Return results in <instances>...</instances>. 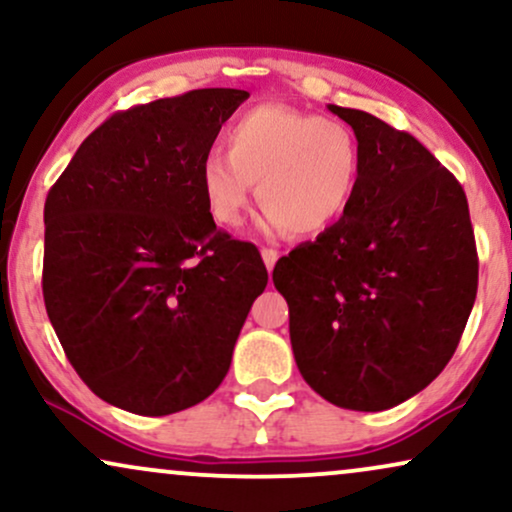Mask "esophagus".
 <instances>
[{"label": "esophagus", "mask_w": 512, "mask_h": 512, "mask_svg": "<svg viewBox=\"0 0 512 512\" xmlns=\"http://www.w3.org/2000/svg\"><path fill=\"white\" fill-rule=\"evenodd\" d=\"M262 260H264V267L271 271L278 260V252L274 248H262Z\"/></svg>", "instance_id": "34e87169"}]
</instances>
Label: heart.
<instances>
[{
	"label": "heart",
	"mask_w": 512,
	"mask_h": 512,
	"mask_svg": "<svg viewBox=\"0 0 512 512\" xmlns=\"http://www.w3.org/2000/svg\"><path fill=\"white\" fill-rule=\"evenodd\" d=\"M226 155L210 151L198 165L205 208L236 229L257 184L262 226L316 236L338 222L357 196L361 148L345 122L283 103L243 111L224 132Z\"/></svg>",
	"instance_id": "obj_1"
}]
</instances>
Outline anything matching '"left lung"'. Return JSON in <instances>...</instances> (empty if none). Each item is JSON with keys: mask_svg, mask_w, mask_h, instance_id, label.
Returning a JSON list of instances; mask_svg holds the SVG:
<instances>
[{"mask_svg": "<svg viewBox=\"0 0 512 512\" xmlns=\"http://www.w3.org/2000/svg\"><path fill=\"white\" fill-rule=\"evenodd\" d=\"M361 179L349 210L274 267L302 378L340 409L385 411L454 357L477 295L468 200L428 148L357 108Z\"/></svg>", "mask_w": 512, "mask_h": 512, "instance_id": "left-lung-1", "label": "left lung"}]
</instances>
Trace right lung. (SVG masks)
Here are the masks:
<instances>
[{
    "mask_svg": "<svg viewBox=\"0 0 512 512\" xmlns=\"http://www.w3.org/2000/svg\"><path fill=\"white\" fill-rule=\"evenodd\" d=\"M193 89L115 113L44 203L42 293L84 385L139 416L196 406L229 373L267 267L219 231L198 165L248 99Z\"/></svg>",
    "mask_w": 512,
    "mask_h": 512,
    "instance_id": "1",
    "label": "right lung"
}]
</instances>
